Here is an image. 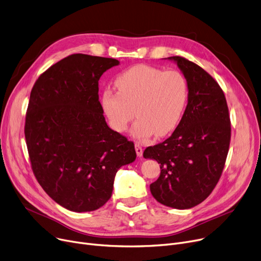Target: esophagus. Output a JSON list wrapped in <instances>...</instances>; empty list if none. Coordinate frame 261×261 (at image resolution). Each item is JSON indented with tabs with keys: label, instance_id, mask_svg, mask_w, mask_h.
Here are the masks:
<instances>
[{
	"label": "esophagus",
	"instance_id": "34e87169",
	"mask_svg": "<svg viewBox=\"0 0 261 261\" xmlns=\"http://www.w3.org/2000/svg\"><path fill=\"white\" fill-rule=\"evenodd\" d=\"M135 151H136V154H138V156L141 158L143 155V148L139 144H135Z\"/></svg>",
	"mask_w": 261,
	"mask_h": 261
}]
</instances>
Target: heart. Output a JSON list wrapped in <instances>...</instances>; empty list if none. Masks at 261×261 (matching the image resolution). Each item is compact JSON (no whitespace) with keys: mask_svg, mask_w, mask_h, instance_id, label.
Instances as JSON below:
<instances>
[{"mask_svg":"<svg viewBox=\"0 0 261 261\" xmlns=\"http://www.w3.org/2000/svg\"><path fill=\"white\" fill-rule=\"evenodd\" d=\"M114 85L117 92L103 91L100 103L116 132L126 131L134 116L138 119L131 134L139 141L153 133L167 135L179 125L188 100L187 80L181 72L138 64L118 75Z\"/></svg>","mask_w":261,"mask_h":261,"instance_id":"heart-1","label":"heart"}]
</instances>
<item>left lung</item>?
Listing matches in <instances>:
<instances>
[{"instance_id": "obj_1", "label": "left lung", "mask_w": 261, "mask_h": 261, "mask_svg": "<svg viewBox=\"0 0 261 261\" xmlns=\"http://www.w3.org/2000/svg\"><path fill=\"white\" fill-rule=\"evenodd\" d=\"M187 80L188 102L170 138L144 151L161 164L159 179L150 185L163 205L187 210L206 199L220 179L230 141V120L224 93L198 64L168 57Z\"/></svg>"}]
</instances>
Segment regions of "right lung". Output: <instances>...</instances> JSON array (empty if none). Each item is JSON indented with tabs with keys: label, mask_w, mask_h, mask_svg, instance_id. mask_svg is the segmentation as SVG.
<instances>
[{
	"label": "right lung",
	"mask_w": 261,
	"mask_h": 261,
	"mask_svg": "<svg viewBox=\"0 0 261 261\" xmlns=\"http://www.w3.org/2000/svg\"><path fill=\"white\" fill-rule=\"evenodd\" d=\"M119 61L71 55L41 75L31 92L25 140L37 181L62 207L98 210L117 170L136 159L134 144L110 129L98 96L101 75Z\"/></svg>",
	"instance_id": "obj_1"
}]
</instances>
